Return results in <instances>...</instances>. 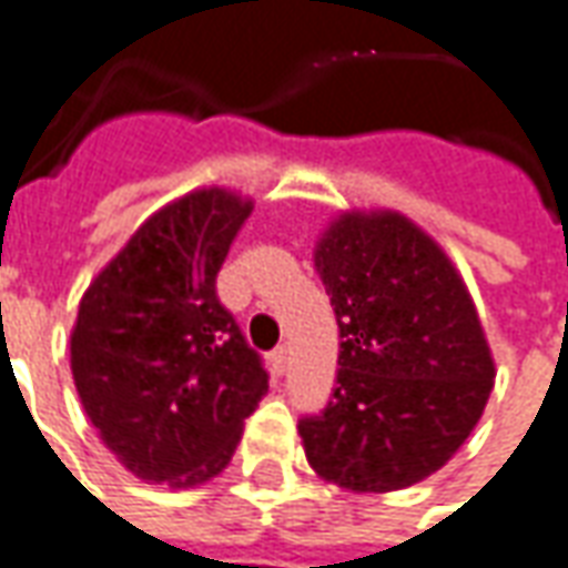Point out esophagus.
Instances as JSON below:
<instances>
[{
    "label": "esophagus",
    "mask_w": 568,
    "mask_h": 568,
    "mask_svg": "<svg viewBox=\"0 0 568 568\" xmlns=\"http://www.w3.org/2000/svg\"><path fill=\"white\" fill-rule=\"evenodd\" d=\"M270 364H273V373H280V376H283L285 366H288V345H276L273 354H270Z\"/></svg>",
    "instance_id": "obj_1"
}]
</instances>
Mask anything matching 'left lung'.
Wrapping results in <instances>:
<instances>
[{
  "instance_id": "obj_1",
  "label": "left lung",
  "mask_w": 568,
  "mask_h": 568,
  "mask_svg": "<svg viewBox=\"0 0 568 568\" xmlns=\"http://www.w3.org/2000/svg\"><path fill=\"white\" fill-rule=\"evenodd\" d=\"M338 323L329 404L301 416L307 463L348 491H397L476 429L495 364L466 285L400 214H345L316 245Z\"/></svg>"
}]
</instances>
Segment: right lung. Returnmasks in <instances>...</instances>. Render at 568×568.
I'll use <instances>...</instances> for the list:
<instances>
[{"mask_svg": "<svg viewBox=\"0 0 568 568\" xmlns=\"http://www.w3.org/2000/svg\"><path fill=\"white\" fill-rule=\"evenodd\" d=\"M248 214L252 202L223 189L161 207L80 301L77 395L118 460L152 485L217 476L267 395L264 357L217 298V273Z\"/></svg>", "mask_w": 568, "mask_h": 568, "instance_id": "add662e5", "label": "right lung"}]
</instances>
